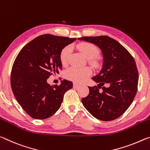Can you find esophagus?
I'll return each mask as SVG.
<instances>
[{"instance_id": "1", "label": "esophagus", "mask_w": 150, "mask_h": 150, "mask_svg": "<svg viewBox=\"0 0 150 150\" xmlns=\"http://www.w3.org/2000/svg\"><path fill=\"white\" fill-rule=\"evenodd\" d=\"M74 88H78L80 86V84H77V83H74Z\"/></svg>"}]
</instances>
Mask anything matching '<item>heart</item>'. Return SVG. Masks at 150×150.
<instances>
[{
    "instance_id": "1",
    "label": "heart",
    "mask_w": 150,
    "mask_h": 150,
    "mask_svg": "<svg viewBox=\"0 0 150 150\" xmlns=\"http://www.w3.org/2000/svg\"><path fill=\"white\" fill-rule=\"evenodd\" d=\"M78 50L87 59H92L98 54L96 46L88 42H82L77 45ZM70 53V47L66 46L61 51L60 59L62 65H66L68 62V58ZM92 71L88 67L84 68H70L65 72V76L68 80L76 82H82L91 74Z\"/></svg>"
}]
</instances>
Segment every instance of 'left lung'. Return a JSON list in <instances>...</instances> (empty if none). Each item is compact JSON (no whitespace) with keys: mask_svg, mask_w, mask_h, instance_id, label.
I'll list each match as a JSON object with an SVG mask.
<instances>
[{"mask_svg":"<svg viewBox=\"0 0 150 150\" xmlns=\"http://www.w3.org/2000/svg\"><path fill=\"white\" fill-rule=\"evenodd\" d=\"M78 40L94 44L101 50V70L92 79L97 86L89 87L82 99L86 109L96 118L111 121L121 116L137 92L138 72L134 58L123 46L108 36H84ZM100 88H102L99 92Z\"/></svg>","mask_w":150,"mask_h":150,"instance_id":"8db88e82","label":"left lung"}]
</instances>
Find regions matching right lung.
I'll list each match as a JSON object with an SVG mask.
<instances>
[{
  "label": "right lung",
  "mask_w": 150,
  "mask_h": 150,
  "mask_svg": "<svg viewBox=\"0 0 150 150\" xmlns=\"http://www.w3.org/2000/svg\"><path fill=\"white\" fill-rule=\"evenodd\" d=\"M76 40L43 34L24 46L17 55L11 71L12 90L20 105L33 118L43 120L54 114L64 93L73 87L72 82L65 79L54 87L47 79L62 70L61 51Z\"/></svg>",
  "instance_id": "1"
}]
</instances>
